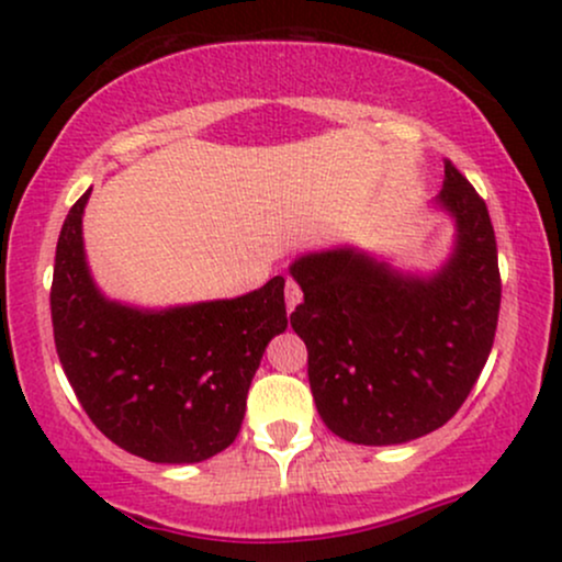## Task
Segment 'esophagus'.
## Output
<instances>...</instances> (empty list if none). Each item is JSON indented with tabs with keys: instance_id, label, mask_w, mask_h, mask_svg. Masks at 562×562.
Instances as JSON below:
<instances>
[{
	"instance_id": "obj_1",
	"label": "esophagus",
	"mask_w": 562,
	"mask_h": 562,
	"mask_svg": "<svg viewBox=\"0 0 562 562\" xmlns=\"http://www.w3.org/2000/svg\"><path fill=\"white\" fill-rule=\"evenodd\" d=\"M303 301V290L299 288V282L295 280H288L285 282V306H288V314L293 312L295 306Z\"/></svg>"
}]
</instances>
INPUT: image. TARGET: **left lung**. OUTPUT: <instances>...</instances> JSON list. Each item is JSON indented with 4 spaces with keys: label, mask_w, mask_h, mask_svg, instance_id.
Returning <instances> with one entry per match:
<instances>
[{
    "label": "left lung",
    "mask_w": 562,
    "mask_h": 562,
    "mask_svg": "<svg viewBox=\"0 0 562 562\" xmlns=\"http://www.w3.org/2000/svg\"><path fill=\"white\" fill-rule=\"evenodd\" d=\"M438 209L454 218L449 261L402 274L357 248L290 263L303 303L290 325L308 348V385L335 436L391 447L434 434L473 391L494 346L502 280L488 209L443 164Z\"/></svg>",
    "instance_id": "obj_1"
}]
</instances>
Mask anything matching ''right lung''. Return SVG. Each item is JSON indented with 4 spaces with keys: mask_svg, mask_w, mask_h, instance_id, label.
Segmentation results:
<instances>
[{
    "mask_svg": "<svg viewBox=\"0 0 562 562\" xmlns=\"http://www.w3.org/2000/svg\"><path fill=\"white\" fill-rule=\"evenodd\" d=\"M89 192L60 229L49 293L68 383L89 420L121 449L166 465L209 460L240 434L263 348L285 333V280L160 312L105 299L83 254Z\"/></svg>",
    "mask_w": 562,
    "mask_h": 562,
    "instance_id": "obj_1",
    "label": "right lung"
}]
</instances>
